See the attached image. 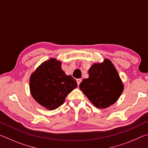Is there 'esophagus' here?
<instances>
[{"mask_svg": "<svg viewBox=\"0 0 148 148\" xmlns=\"http://www.w3.org/2000/svg\"><path fill=\"white\" fill-rule=\"evenodd\" d=\"M76 82H77V85H79L80 84V83H81V82H82V79H80V78H78V79H76Z\"/></svg>", "mask_w": 148, "mask_h": 148, "instance_id": "34e87169", "label": "esophagus"}]
</instances>
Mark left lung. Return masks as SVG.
Returning a JSON list of instances; mask_svg holds the SVG:
<instances>
[{"instance_id":"obj_1","label":"left lung","mask_w":148,"mask_h":148,"mask_svg":"<svg viewBox=\"0 0 148 148\" xmlns=\"http://www.w3.org/2000/svg\"><path fill=\"white\" fill-rule=\"evenodd\" d=\"M89 77L84 79L79 89L95 107L106 108L121 96L124 86L111 61L105 59L89 69Z\"/></svg>"}]
</instances>
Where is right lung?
<instances>
[{"label":"right lung","mask_w":148,"mask_h":148,"mask_svg":"<svg viewBox=\"0 0 148 148\" xmlns=\"http://www.w3.org/2000/svg\"><path fill=\"white\" fill-rule=\"evenodd\" d=\"M29 82L30 91L34 99L50 110L63 104L68 94L77 86L76 79L62 71L61 62L54 58L40 65L31 74Z\"/></svg>","instance_id":"1"}]
</instances>
